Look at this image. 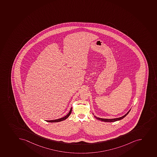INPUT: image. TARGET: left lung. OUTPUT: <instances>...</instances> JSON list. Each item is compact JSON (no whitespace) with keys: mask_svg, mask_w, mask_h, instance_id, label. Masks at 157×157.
Listing matches in <instances>:
<instances>
[{"mask_svg":"<svg viewBox=\"0 0 157 157\" xmlns=\"http://www.w3.org/2000/svg\"><path fill=\"white\" fill-rule=\"evenodd\" d=\"M131 109L129 110V111L126 114H124V116H123L122 117H119V118H116V119H102V118H99V117H96V116H94L95 117L96 119H97L98 120L102 121H103V122H116V121H117L121 120H122V119L124 118L125 117H126L128 113H129V112L130 111Z\"/></svg>","mask_w":157,"mask_h":157,"instance_id":"8db88e82","label":"left lung"}]
</instances>
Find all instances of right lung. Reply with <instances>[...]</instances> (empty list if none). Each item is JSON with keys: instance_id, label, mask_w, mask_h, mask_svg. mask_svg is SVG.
Wrapping results in <instances>:
<instances>
[{"instance_id": "obj_1", "label": "right lung", "mask_w": 157, "mask_h": 157, "mask_svg": "<svg viewBox=\"0 0 157 157\" xmlns=\"http://www.w3.org/2000/svg\"><path fill=\"white\" fill-rule=\"evenodd\" d=\"M71 111H72V108H71V110L69 111V113H68L66 116H65L64 117H61V118H60V119H57V120H50V121H46L47 122H50V123H55V122H61V121H64L65 120V119L68 118V117L70 116V114H71Z\"/></svg>"}]
</instances>
